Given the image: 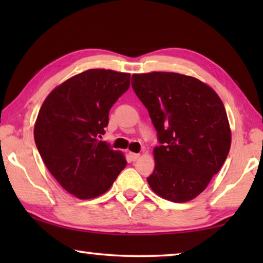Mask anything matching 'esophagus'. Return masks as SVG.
<instances>
[{"instance_id": "34e87169", "label": "esophagus", "mask_w": 263, "mask_h": 263, "mask_svg": "<svg viewBox=\"0 0 263 263\" xmlns=\"http://www.w3.org/2000/svg\"><path fill=\"white\" fill-rule=\"evenodd\" d=\"M139 157H140V154H138V153H132V152L128 153V158H130L131 161H137V160L139 159Z\"/></svg>"}]
</instances>
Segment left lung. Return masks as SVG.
I'll use <instances>...</instances> for the list:
<instances>
[{"mask_svg":"<svg viewBox=\"0 0 263 263\" xmlns=\"http://www.w3.org/2000/svg\"><path fill=\"white\" fill-rule=\"evenodd\" d=\"M132 80L161 144L153 149L151 189L167 201L189 202L228 158L232 136L225 106L210 86L189 75L151 72Z\"/></svg>","mask_w":263,"mask_h":263,"instance_id":"8db88e82","label":"left lung"}]
</instances>
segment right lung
<instances>
[{
    "instance_id": "add662e5",
    "label": "right lung",
    "mask_w": 263,
    "mask_h": 263,
    "mask_svg": "<svg viewBox=\"0 0 263 263\" xmlns=\"http://www.w3.org/2000/svg\"><path fill=\"white\" fill-rule=\"evenodd\" d=\"M128 87V73L88 69L53 89L39 110L35 145L51 174L75 197L104 194L126 166L121 151L99 138L105 133L111 106Z\"/></svg>"
}]
</instances>
